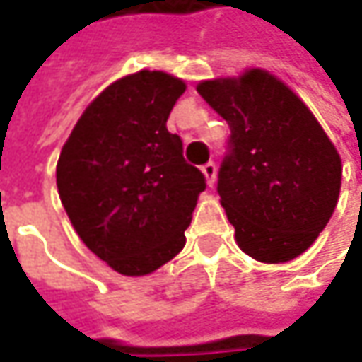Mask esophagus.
Returning <instances> with one entry per match:
<instances>
[{"mask_svg":"<svg viewBox=\"0 0 362 362\" xmlns=\"http://www.w3.org/2000/svg\"><path fill=\"white\" fill-rule=\"evenodd\" d=\"M203 175H205V179H207V185L209 187H214L216 185V177H217V165L214 160H209V163H205L202 167Z\"/></svg>","mask_w":362,"mask_h":362,"instance_id":"esophagus-1","label":"esophagus"}]
</instances>
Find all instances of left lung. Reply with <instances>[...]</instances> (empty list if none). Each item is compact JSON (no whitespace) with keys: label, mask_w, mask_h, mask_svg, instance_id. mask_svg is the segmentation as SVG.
<instances>
[{"label":"left lung","mask_w":362,"mask_h":362,"mask_svg":"<svg viewBox=\"0 0 362 362\" xmlns=\"http://www.w3.org/2000/svg\"><path fill=\"white\" fill-rule=\"evenodd\" d=\"M197 92L230 124L217 193L238 245L257 262L294 259L337 207V148L308 106L264 70L207 80Z\"/></svg>","instance_id":"left-lung-1"}]
</instances>
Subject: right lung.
<instances>
[{"mask_svg": "<svg viewBox=\"0 0 362 362\" xmlns=\"http://www.w3.org/2000/svg\"><path fill=\"white\" fill-rule=\"evenodd\" d=\"M179 78L141 70L103 90L76 122L56 167L64 209L86 247L122 276H145L185 245L203 173L167 119Z\"/></svg>", "mask_w": 362, "mask_h": 362, "instance_id": "1", "label": "right lung"}]
</instances>
